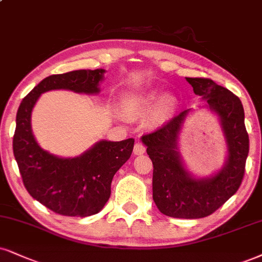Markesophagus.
Segmentation results:
<instances>
[{"label":"esophagus","mask_w":262,"mask_h":262,"mask_svg":"<svg viewBox=\"0 0 262 262\" xmlns=\"http://www.w3.org/2000/svg\"><path fill=\"white\" fill-rule=\"evenodd\" d=\"M144 151H146V147H144V144H142L141 142H137L134 147L135 156H141V154H143Z\"/></svg>","instance_id":"obj_1"}]
</instances>
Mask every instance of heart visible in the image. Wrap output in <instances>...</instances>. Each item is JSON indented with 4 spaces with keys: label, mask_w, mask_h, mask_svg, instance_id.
I'll use <instances>...</instances> for the list:
<instances>
[{
    "label": "heart",
    "mask_w": 262,
    "mask_h": 262,
    "mask_svg": "<svg viewBox=\"0 0 262 262\" xmlns=\"http://www.w3.org/2000/svg\"><path fill=\"white\" fill-rule=\"evenodd\" d=\"M122 111L130 118H138L154 110L153 121L157 124L166 121L177 106V99L172 95L161 97L157 90H142L127 92L121 98Z\"/></svg>",
    "instance_id": "b5f03b06"
}]
</instances>
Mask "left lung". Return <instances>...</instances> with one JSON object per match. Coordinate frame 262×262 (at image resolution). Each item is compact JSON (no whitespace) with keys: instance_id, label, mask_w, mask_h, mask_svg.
I'll use <instances>...</instances> for the list:
<instances>
[{"instance_id":"8db88e82","label":"left lung","mask_w":262,"mask_h":262,"mask_svg":"<svg viewBox=\"0 0 262 262\" xmlns=\"http://www.w3.org/2000/svg\"><path fill=\"white\" fill-rule=\"evenodd\" d=\"M196 96L217 116L224 132L227 157L212 175H193L179 150L180 132L190 113L187 109L156 132L142 137L153 161V200L161 214L176 219H202L211 215L239 188L249 153V137L244 125L241 99L210 79L187 77Z\"/></svg>"}]
</instances>
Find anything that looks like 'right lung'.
<instances>
[{
  "label": "right lung",
  "instance_id": "right-lung-1",
  "mask_svg": "<svg viewBox=\"0 0 262 262\" xmlns=\"http://www.w3.org/2000/svg\"><path fill=\"white\" fill-rule=\"evenodd\" d=\"M104 74V69H87L51 75L35 86L19 105L13 153L23 183L32 198L59 215L86 217L101 211L111 196L113 177L130 159L135 140H102L79 157H57L42 149L35 140L32 109L42 93L52 90L97 95Z\"/></svg>",
  "mask_w": 262,
  "mask_h": 262
}]
</instances>
